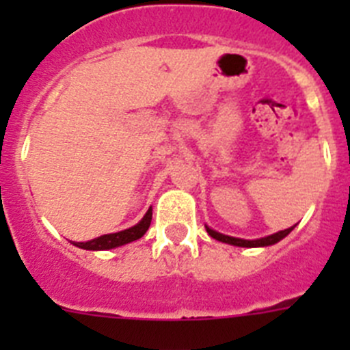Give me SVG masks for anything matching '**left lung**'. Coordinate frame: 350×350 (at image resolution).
Here are the masks:
<instances>
[{
    "label": "left lung",
    "instance_id": "8db88e82",
    "mask_svg": "<svg viewBox=\"0 0 350 350\" xmlns=\"http://www.w3.org/2000/svg\"><path fill=\"white\" fill-rule=\"evenodd\" d=\"M295 226H291V228H287V230H284V231H277V233H273V234H268V237L256 238V240H243V238L230 237V234H222V233H219V231L208 228L206 224H205V228H206V233H208L212 238H215V240H219V242L230 243V245H234V247H249L250 249V247H268V245H273V243L280 242L282 238H286L291 231L295 230Z\"/></svg>",
    "mask_w": 350,
    "mask_h": 350
}]
</instances>
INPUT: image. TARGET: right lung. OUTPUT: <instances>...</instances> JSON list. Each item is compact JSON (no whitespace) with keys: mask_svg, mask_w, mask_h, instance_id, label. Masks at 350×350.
<instances>
[{"mask_svg":"<svg viewBox=\"0 0 350 350\" xmlns=\"http://www.w3.org/2000/svg\"><path fill=\"white\" fill-rule=\"evenodd\" d=\"M150 221H152V206L145 212V215L142 217V221L138 224L131 226L124 231H117V233H108L101 234L98 238H92L89 242H71L75 247H80V249L85 250H110L116 249V247L126 245V243H131L138 238L144 237L147 233L148 226H150Z\"/></svg>","mask_w":350,"mask_h":350,"instance_id":"right-lung-1","label":"right lung"}]
</instances>
